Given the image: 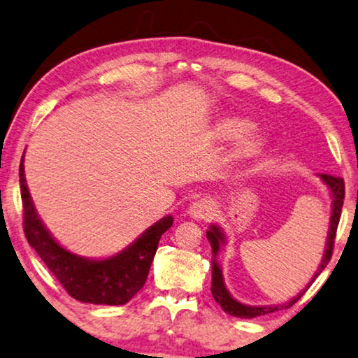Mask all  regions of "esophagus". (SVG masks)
Instances as JSON below:
<instances>
[{"instance_id":"obj_1","label":"esophagus","mask_w":358,"mask_h":358,"mask_svg":"<svg viewBox=\"0 0 358 358\" xmlns=\"http://www.w3.org/2000/svg\"><path fill=\"white\" fill-rule=\"evenodd\" d=\"M190 216L194 219H206L214 213V203L210 198H200L190 206Z\"/></svg>"}]
</instances>
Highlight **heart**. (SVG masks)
Here are the masks:
<instances>
[{
	"label": "heart",
	"mask_w": 358,
	"mask_h": 358,
	"mask_svg": "<svg viewBox=\"0 0 358 358\" xmlns=\"http://www.w3.org/2000/svg\"><path fill=\"white\" fill-rule=\"evenodd\" d=\"M252 129H255V123L250 122V120L227 118V120H224L221 128H219V134H221V137H224V139H240V137H243L248 133H251ZM262 144L264 142L261 137H257V136L250 137L248 141L243 142L240 153L245 157L255 155L256 152L261 150Z\"/></svg>",
	"instance_id": "heart-1"
}]
</instances>
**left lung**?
<instances>
[{
  "label": "left lung",
  "instance_id": "left-lung-1",
  "mask_svg": "<svg viewBox=\"0 0 358 358\" xmlns=\"http://www.w3.org/2000/svg\"><path fill=\"white\" fill-rule=\"evenodd\" d=\"M320 179L328 185V189L331 190L333 195V210H331V221H329V232H328V240H327V248H325V255H323V259L318 271L313 273V277L310 280V283L307 285V288L310 287L318 275L322 273L323 268L328 266L329 259H331L333 255V246H334V238H336V230H338V224L341 219V211H343V203H344V179L343 178H336V176H329V174H320ZM208 240H210V245L213 248V255L216 257L219 248L221 245L225 243V236L222 234V230L217 227V225H211V229L206 232ZM306 288V289H307ZM304 289V291H306ZM304 291L299 293L293 301H289L288 304H282V306H246L241 304L236 299H234L230 293L225 288L224 285V278H222V271L221 266H219L216 259H213V283H211V293L214 296V299L219 306L222 307L224 312H227L229 315L232 317H238V318H255L259 315H266V313H272L282 309H287V307L293 306L296 301H298Z\"/></svg>",
  "mask_w": 358,
  "mask_h": 358
}]
</instances>
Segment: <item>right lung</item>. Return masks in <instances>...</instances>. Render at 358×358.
I'll list each match as a JSON object with an SVG mask.
<instances>
[{
  "instance_id": "right-lung-1",
  "label": "right lung",
  "mask_w": 358,
  "mask_h": 358,
  "mask_svg": "<svg viewBox=\"0 0 358 358\" xmlns=\"http://www.w3.org/2000/svg\"><path fill=\"white\" fill-rule=\"evenodd\" d=\"M19 178L27 241L71 298L103 306H122L133 299L137 291L144 287L158 241L173 225V216H164L153 224L118 255L107 259H86L62 248L38 217L27 189L24 157L20 160Z\"/></svg>"
}]
</instances>
